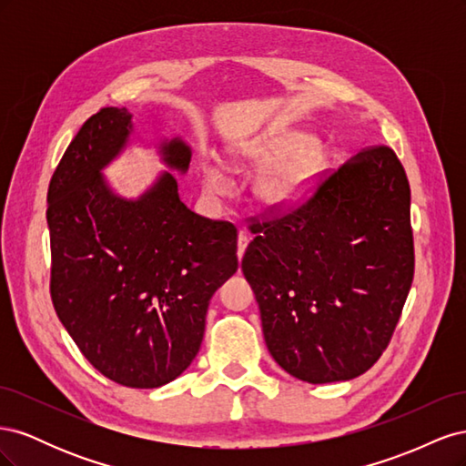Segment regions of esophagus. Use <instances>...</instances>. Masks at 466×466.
Masks as SVG:
<instances>
[{"mask_svg": "<svg viewBox=\"0 0 466 466\" xmlns=\"http://www.w3.org/2000/svg\"><path fill=\"white\" fill-rule=\"evenodd\" d=\"M247 247H248V237L245 233H241L237 238V255H238V258H243Z\"/></svg>", "mask_w": 466, "mask_h": 466, "instance_id": "1", "label": "esophagus"}]
</instances>
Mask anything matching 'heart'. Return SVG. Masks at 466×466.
Returning <instances> with one entry per match:
<instances>
[{
  "mask_svg": "<svg viewBox=\"0 0 466 466\" xmlns=\"http://www.w3.org/2000/svg\"><path fill=\"white\" fill-rule=\"evenodd\" d=\"M235 157L255 167L272 165L257 182V198L268 209H284L298 202L327 161L322 149L315 146L313 136L298 130L268 132L238 147ZM204 175L211 188L223 187L216 163H206Z\"/></svg>",
  "mask_w": 466,
  "mask_h": 466,
  "instance_id": "heart-1",
  "label": "heart"
}]
</instances>
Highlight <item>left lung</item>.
Returning <instances> with one entry per match:
<instances>
[{"label": "left lung", "mask_w": 466, "mask_h": 466, "mask_svg": "<svg viewBox=\"0 0 466 466\" xmlns=\"http://www.w3.org/2000/svg\"><path fill=\"white\" fill-rule=\"evenodd\" d=\"M248 229L241 268L279 368L313 385L373 368L414 279L410 185L397 153L361 149L301 204Z\"/></svg>", "instance_id": "1"}]
</instances>
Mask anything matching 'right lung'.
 I'll list each match as a JSON object with an SVG mask.
<instances>
[{
  "label": "right lung",
  "mask_w": 466,
  "mask_h": 466,
  "mask_svg": "<svg viewBox=\"0 0 466 466\" xmlns=\"http://www.w3.org/2000/svg\"><path fill=\"white\" fill-rule=\"evenodd\" d=\"M132 130L126 108L93 115L48 187L50 295L56 315L96 371L132 389L177 379L196 358L211 295L237 268V228L194 214L165 173L142 198L112 192L101 168ZM185 173L190 149L161 146Z\"/></svg>",
  "instance_id": "right-lung-1"
}]
</instances>
